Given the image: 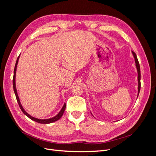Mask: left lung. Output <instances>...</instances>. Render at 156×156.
<instances>
[{
    "label": "left lung",
    "mask_w": 156,
    "mask_h": 156,
    "mask_svg": "<svg viewBox=\"0 0 156 156\" xmlns=\"http://www.w3.org/2000/svg\"><path fill=\"white\" fill-rule=\"evenodd\" d=\"M132 53H133L135 60V64H136V69H137V72H138V83H139V86H138V96L140 92V65L139 63V61L137 59V57H136V55L135 53H134L133 51H132Z\"/></svg>",
    "instance_id": "8db88e82"
}]
</instances>
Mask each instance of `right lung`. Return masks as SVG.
Returning a JSON list of instances; mask_svg holds the SVG:
<instances>
[{
    "mask_svg": "<svg viewBox=\"0 0 156 156\" xmlns=\"http://www.w3.org/2000/svg\"><path fill=\"white\" fill-rule=\"evenodd\" d=\"M19 58H20V56H18V58L16 60V65H15V68H14V71H13V90H14V93H15L16 94V99H17V103L19 104V106H20L21 110L22 111V112L24 113V114L27 116L29 118V119H30L31 120H34L36 122H37V123H40V124H50V123H52V122H56L58 120H59L61 116H62L64 114V111H65V108H66V103H64V105L63 106V107L62 108V109H61V111H60V112L58 113V114L55 116V117L53 118H51V119H44V120H41V119H36V118H34L31 116L30 115L28 114V113L24 110V108H23L21 103H20V98H19L18 97V95H17V90H16V69H17V63H18V60H19Z\"/></svg>",
    "mask_w": 156,
    "mask_h": 156,
    "instance_id": "obj_1",
    "label": "right lung"
}]
</instances>
